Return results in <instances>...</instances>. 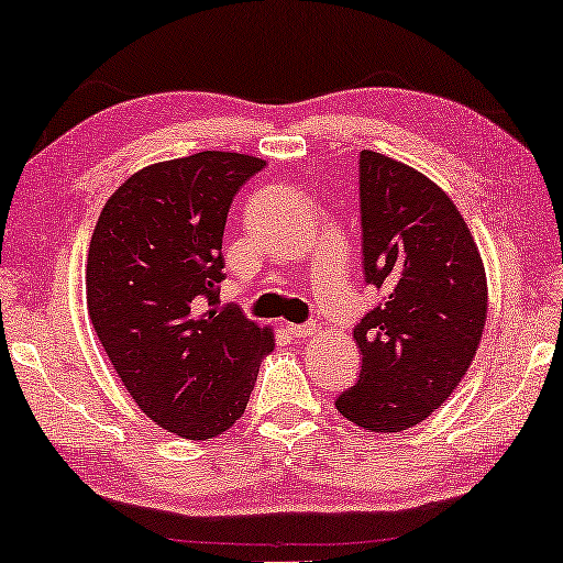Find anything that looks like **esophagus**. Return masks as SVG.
Instances as JSON below:
<instances>
[{
	"instance_id": "1",
	"label": "esophagus",
	"mask_w": 563,
	"mask_h": 563,
	"mask_svg": "<svg viewBox=\"0 0 563 563\" xmlns=\"http://www.w3.org/2000/svg\"><path fill=\"white\" fill-rule=\"evenodd\" d=\"M288 333L292 338H308L316 333V323H292V325H288Z\"/></svg>"
}]
</instances>
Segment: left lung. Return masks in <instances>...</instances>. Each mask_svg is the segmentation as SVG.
<instances>
[{"mask_svg": "<svg viewBox=\"0 0 563 563\" xmlns=\"http://www.w3.org/2000/svg\"><path fill=\"white\" fill-rule=\"evenodd\" d=\"M363 278L380 300L353 328L363 355L335 408L365 431L426 421L466 376L486 325V273L466 220L413 167L363 150Z\"/></svg>", "mask_w": 563, "mask_h": 563, "instance_id": "8db88e82", "label": "left lung"}]
</instances>
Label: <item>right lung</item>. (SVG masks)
I'll list each match as a JSON object with an SVG mask.
<instances>
[{
  "mask_svg": "<svg viewBox=\"0 0 563 563\" xmlns=\"http://www.w3.org/2000/svg\"><path fill=\"white\" fill-rule=\"evenodd\" d=\"M263 159L195 153L140 169L104 202L87 255V308L135 404L183 439L228 431L273 351L267 328L220 306L230 202Z\"/></svg>",
  "mask_w": 563,
  "mask_h": 563,
  "instance_id": "add662e5",
  "label": "right lung"
}]
</instances>
